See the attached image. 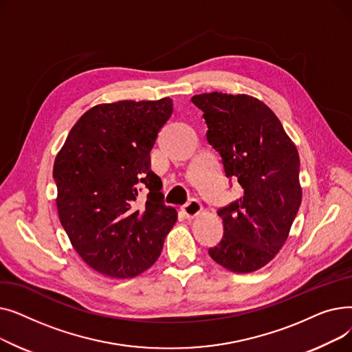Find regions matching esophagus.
I'll return each mask as SVG.
<instances>
[{"mask_svg":"<svg viewBox=\"0 0 352 352\" xmlns=\"http://www.w3.org/2000/svg\"><path fill=\"white\" fill-rule=\"evenodd\" d=\"M201 211H202V206L199 204L198 201H195V199L190 201L188 204H186V206H184V207L181 208V212H182L184 217H186V219H192V218H195Z\"/></svg>","mask_w":352,"mask_h":352,"instance_id":"obj_1","label":"esophagus"}]
</instances>
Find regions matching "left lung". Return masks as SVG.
Instances as JSON below:
<instances>
[{
    "label": "left lung",
    "instance_id": "1",
    "mask_svg": "<svg viewBox=\"0 0 352 352\" xmlns=\"http://www.w3.org/2000/svg\"><path fill=\"white\" fill-rule=\"evenodd\" d=\"M191 101L204 113L207 141L226 177L244 190L218 210L224 234L208 254L232 272L256 271L280 252L301 206L298 150L272 109L255 97L215 91Z\"/></svg>",
    "mask_w": 352,
    "mask_h": 352
}]
</instances>
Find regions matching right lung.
<instances>
[{
  "instance_id": "add662e5",
  "label": "right lung",
  "mask_w": 352,
  "mask_h": 352,
  "mask_svg": "<svg viewBox=\"0 0 352 352\" xmlns=\"http://www.w3.org/2000/svg\"><path fill=\"white\" fill-rule=\"evenodd\" d=\"M171 114L168 97L98 104L71 128L55 157L61 226L82 261L111 278L150 268L177 221L150 170V153ZM142 186L148 194L138 203Z\"/></svg>"
}]
</instances>
